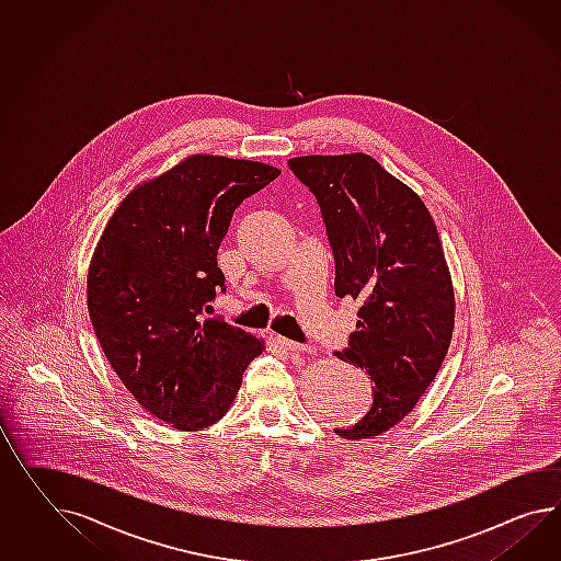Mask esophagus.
<instances>
[{"label": "esophagus", "mask_w": 561, "mask_h": 561, "mask_svg": "<svg viewBox=\"0 0 561 561\" xmlns=\"http://www.w3.org/2000/svg\"><path fill=\"white\" fill-rule=\"evenodd\" d=\"M276 344L280 345L288 354H302V352H307L305 345L295 344V342H290L287 337H280V335L276 337Z\"/></svg>", "instance_id": "34e87169"}]
</instances>
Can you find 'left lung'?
<instances>
[{"label":"left lung","instance_id":"left-lung-1","mask_svg":"<svg viewBox=\"0 0 561 561\" xmlns=\"http://www.w3.org/2000/svg\"><path fill=\"white\" fill-rule=\"evenodd\" d=\"M325 221L335 295L359 302L358 330L335 352L374 380L370 411L344 439H370L415 409L446 358L456 323L451 274L415 191L364 152L288 160Z\"/></svg>","mask_w":561,"mask_h":561}]
</instances>
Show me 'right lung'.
I'll list each match as a JSON object with an SVG mask.
<instances>
[{
  "mask_svg": "<svg viewBox=\"0 0 561 561\" xmlns=\"http://www.w3.org/2000/svg\"><path fill=\"white\" fill-rule=\"evenodd\" d=\"M280 171L191 154L129 191L87 271V309L105 358L146 411L199 432L228 413L264 340L203 319L224 290L217 250L245 197Z\"/></svg>",
  "mask_w": 561,
  "mask_h": 561,
  "instance_id": "1",
  "label": "right lung"
}]
</instances>
